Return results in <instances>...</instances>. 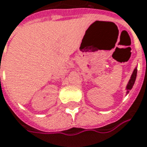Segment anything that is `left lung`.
<instances>
[{"mask_svg": "<svg viewBox=\"0 0 147 147\" xmlns=\"http://www.w3.org/2000/svg\"><path fill=\"white\" fill-rule=\"evenodd\" d=\"M137 67H135V69L133 70V71H132V74H131V77H130V80H128V83H127V85L126 86V90H127V92L126 94H127L129 91L131 90V88L133 87L134 86V83H135V80H136V78H137Z\"/></svg>", "mask_w": 147, "mask_h": 147, "instance_id": "1", "label": "left lung"}]
</instances>
